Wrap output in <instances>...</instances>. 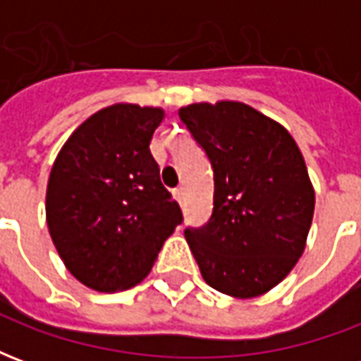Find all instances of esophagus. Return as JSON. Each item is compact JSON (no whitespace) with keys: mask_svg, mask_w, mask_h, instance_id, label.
<instances>
[{"mask_svg":"<svg viewBox=\"0 0 361 361\" xmlns=\"http://www.w3.org/2000/svg\"><path fill=\"white\" fill-rule=\"evenodd\" d=\"M173 197H176V201H178V203L183 204V201H185V191H183V188L173 189Z\"/></svg>","mask_w":361,"mask_h":361,"instance_id":"34e87169","label":"esophagus"}]
</instances>
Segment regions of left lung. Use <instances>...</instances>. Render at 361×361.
I'll return each mask as SVG.
<instances>
[{
	"label": "left lung",
	"mask_w": 361,
	"mask_h": 361,
	"mask_svg": "<svg viewBox=\"0 0 361 361\" xmlns=\"http://www.w3.org/2000/svg\"><path fill=\"white\" fill-rule=\"evenodd\" d=\"M180 119L214 172L212 214L188 228L204 282L232 298H255L286 279L305 250L315 191L284 127L232 100L189 104Z\"/></svg>",
	"instance_id": "8db88e82"
}]
</instances>
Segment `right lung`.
Instances as JSON below:
<instances>
[{
	"mask_svg": "<svg viewBox=\"0 0 361 361\" xmlns=\"http://www.w3.org/2000/svg\"><path fill=\"white\" fill-rule=\"evenodd\" d=\"M162 119V108H102L75 129L51 166V242L67 271L96 292L139 284L183 220L149 149Z\"/></svg>",
	"mask_w": 361,
	"mask_h": 361,
	"instance_id": "right-lung-1",
	"label": "right lung"
}]
</instances>
